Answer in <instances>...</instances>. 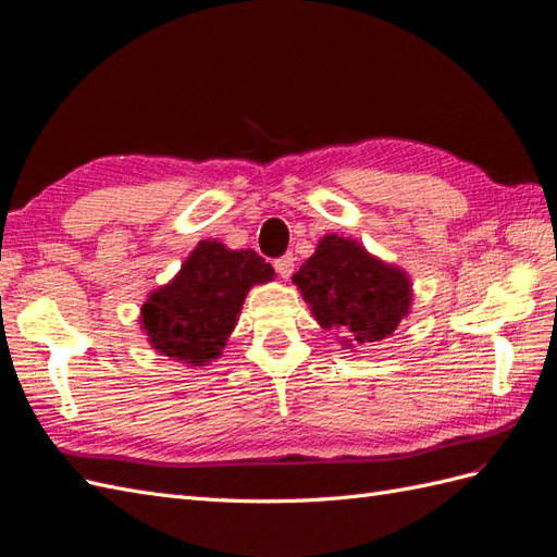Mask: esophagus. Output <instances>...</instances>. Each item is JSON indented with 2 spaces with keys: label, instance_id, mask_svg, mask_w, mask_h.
I'll list each match as a JSON object with an SVG mask.
<instances>
[{
  "label": "esophagus",
  "instance_id": "1",
  "mask_svg": "<svg viewBox=\"0 0 557 557\" xmlns=\"http://www.w3.org/2000/svg\"><path fill=\"white\" fill-rule=\"evenodd\" d=\"M274 269H276V274L281 278H290L293 276V269H295V257L290 252L278 257V260H274Z\"/></svg>",
  "mask_w": 557,
  "mask_h": 557
}]
</instances>
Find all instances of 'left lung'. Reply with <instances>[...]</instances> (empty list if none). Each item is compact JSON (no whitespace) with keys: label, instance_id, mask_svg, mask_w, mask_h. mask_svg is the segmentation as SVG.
Segmentation results:
<instances>
[{"label":"left lung","instance_id":"obj_1","mask_svg":"<svg viewBox=\"0 0 557 557\" xmlns=\"http://www.w3.org/2000/svg\"><path fill=\"white\" fill-rule=\"evenodd\" d=\"M321 329L347 347H366L397 331L409 314L411 281L395 264L366 252L361 243L329 234L293 276Z\"/></svg>","mask_w":557,"mask_h":557}]
</instances>
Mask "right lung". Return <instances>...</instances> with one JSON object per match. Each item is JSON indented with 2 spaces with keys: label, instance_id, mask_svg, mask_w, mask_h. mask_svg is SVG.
<instances>
[{
  "label": "right lung",
  "instance_id": "1",
  "mask_svg": "<svg viewBox=\"0 0 557 557\" xmlns=\"http://www.w3.org/2000/svg\"><path fill=\"white\" fill-rule=\"evenodd\" d=\"M271 278L274 269L255 250H228L220 240H200L180 274L146 297V341L174 361L208 366L222 355L248 290Z\"/></svg>",
  "mask_w": 557,
  "mask_h": 557
}]
</instances>
